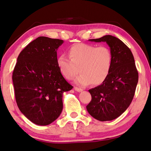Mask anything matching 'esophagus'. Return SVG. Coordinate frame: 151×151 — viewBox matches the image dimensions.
Returning a JSON list of instances; mask_svg holds the SVG:
<instances>
[{"label": "esophagus", "instance_id": "1", "mask_svg": "<svg viewBox=\"0 0 151 151\" xmlns=\"http://www.w3.org/2000/svg\"><path fill=\"white\" fill-rule=\"evenodd\" d=\"M74 89L76 91H78V92H81L82 91H83V89H81V88H79V87H74Z\"/></svg>", "mask_w": 151, "mask_h": 151}]
</instances>
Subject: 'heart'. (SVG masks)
Instances as JSON below:
<instances>
[{
    "instance_id": "1",
    "label": "heart",
    "mask_w": 151,
    "mask_h": 151,
    "mask_svg": "<svg viewBox=\"0 0 151 151\" xmlns=\"http://www.w3.org/2000/svg\"><path fill=\"white\" fill-rule=\"evenodd\" d=\"M70 58L62 55L56 60V64L65 78L72 80L81 72L75 82L81 86L91 83L99 85L106 80L112 64V54L106 46L78 43L68 50Z\"/></svg>"
}]
</instances>
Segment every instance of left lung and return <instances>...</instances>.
I'll list each match as a JSON object with an SVG mask.
<instances>
[{"label":"left lung","instance_id":"left-lung-1","mask_svg":"<svg viewBox=\"0 0 151 151\" xmlns=\"http://www.w3.org/2000/svg\"><path fill=\"white\" fill-rule=\"evenodd\" d=\"M89 41L106 42L112 54V64L106 80L89 90L92 99L87 110L99 121L113 120L126 110L134 96L139 78L134 57L129 48L116 37L108 35Z\"/></svg>","mask_w":151,"mask_h":151}]
</instances>
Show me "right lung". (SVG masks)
Returning <instances> with one entry per match:
<instances>
[{"label":"right lung","instance_id":"right-lung-1","mask_svg":"<svg viewBox=\"0 0 151 151\" xmlns=\"http://www.w3.org/2000/svg\"><path fill=\"white\" fill-rule=\"evenodd\" d=\"M63 42L39 37L19 53L13 71L17 105L25 117L39 126L49 125L59 117L63 93L73 88L56 64V50Z\"/></svg>","mask_w":151,"mask_h":151}]
</instances>
